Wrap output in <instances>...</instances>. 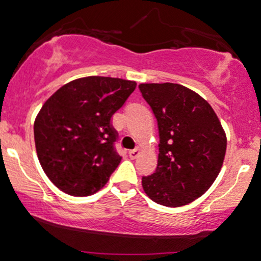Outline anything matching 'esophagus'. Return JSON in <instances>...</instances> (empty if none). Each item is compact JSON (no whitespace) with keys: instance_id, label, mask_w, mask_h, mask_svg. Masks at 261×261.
<instances>
[{"instance_id":"obj_1","label":"esophagus","mask_w":261,"mask_h":261,"mask_svg":"<svg viewBox=\"0 0 261 261\" xmlns=\"http://www.w3.org/2000/svg\"><path fill=\"white\" fill-rule=\"evenodd\" d=\"M139 153H141V148H136V149H132L128 152V154H129V157L132 160H136L137 157L139 155Z\"/></svg>"}]
</instances>
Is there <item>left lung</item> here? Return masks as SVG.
Instances as JSON below:
<instances>
[{
  "instance_id": "1",
  "label": "left lung",
  "mask_w": 261,
  "mask_h": 261,
  "mask_svg": "<svg viewBox=\"0 0 261 261\" xmlns=\"http://www.w3.org/2000/svg\"><path fill=\"white\" fill-rule=\"evenodd\" d=\"M139 90L160 130L157 168L142 177L144 192L160 205H187L216 179L226 152V134L210 104L189 88L163 83L141 84Z\"/></svg>"
}]
</instances>
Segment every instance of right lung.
Wrapping results in <instances>:
<instances>
[{"label": "right lung", "mask_w": 261, "mask_h": 261, "mask_svg": "<svg viewBox=\"0 0 261 261\" xmlns=\"http://www.w3.org/2000/svg\"><path fill=\"white\" fill-rule=\"evenodd\" d=\"M136 82L88 76L56 90L34 124L35 146L50 181L71 196L103 189L119 165L112 117L136 89Z\"/></svg>", "instance_id": "right-lung-1"}]
</instances>
